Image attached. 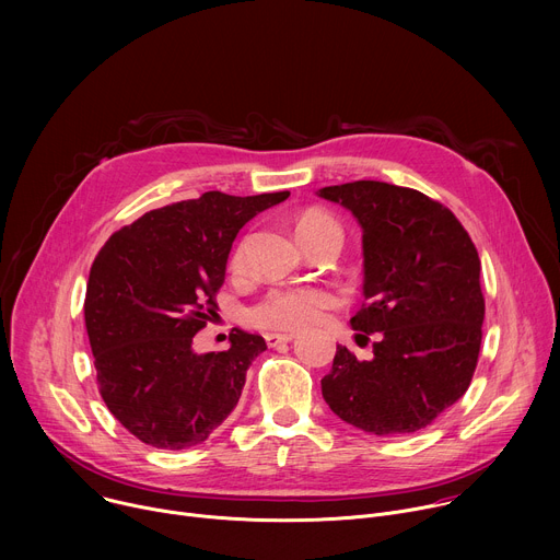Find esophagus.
Instances as JSON below:
<instances>
[{"label": "esophagus", "mask_w": 560, "mask_h": 560, "mask_svg": "<svg viewBox=\"0 0 560 560\" xmlns=\"http://www.w3.org/2000/svg\"><path fill=\"white\" fill-rule=\"evenodd\" d=\"M294 339V335H281V332H270V335H266V341H268V346L270 348H277V346H281V343H290Z\"/></svg>", "instance_id": "obj_1"}]
</instances>
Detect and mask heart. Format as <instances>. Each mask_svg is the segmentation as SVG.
Instances as JSON below:
<instances>
[{
    "instance_id": "obj_1",
    "label": "heart",
    "mask_w": 560,
    "mask_h": 560,
    "mask_svg": "<svg viewBox=\"0 0 560 560\" xmlns=\"http://www.w3.org/2000/svg\"><path fill=\"white\" fill-rule=\"evenodd\" d=\"M318 234H341L339 223L324 210H307L296 219V236L303 244L305 238ZM242 248L232 257L234 264L242 261ZM337 296L324 288H277L270 290L259 303L248 310V322L270 330H299L316 322L318 314L335 305Z\"/></svg>"
}]
</instances>
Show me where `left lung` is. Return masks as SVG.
I'll list each match as a JSON object with an SVG mask.
<instances>
[{
  "label": "left lung",
  "mask_w": 560,
  "mask_h": 560,
  "mask_svg": "<svg viewBox=\"0 0 560 560\" xmlns=\"http://www.w3.org/2000/svg\"><path fill=\"white\" fill-rule=\"evenodd\" d=\"M363 230L365 305L350 318L372 343L359 361L337 346L322 392L346 423L404 436L430 425L469 387L486 318L481 259L458 219L419 190L352 182L316 192Z\"/></svg>",
  "instance_id": "obj_1"
}]
</instances>
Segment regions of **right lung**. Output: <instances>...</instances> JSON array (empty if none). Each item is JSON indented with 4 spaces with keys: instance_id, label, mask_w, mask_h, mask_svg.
Masks as SVG:
<instances>
[{
    "instance_id": "add662e5",
    "label": "right lung",
    "mask_w": 560,
    "mask_h": 560,
    "mask_svg": "<svg viewBox=\"0 0 560 560\" xmlns=\"http://www.w3.org/2000/svg\"><path fill=\"white\" fill-rule=\"evenodd\" d=\"M288 197L210 190L145 212L100 250L84 301L100 394L145 445H199L238 404L264 337L234 328L225 352L206 354L192 337L217 310L238 230Z\"/></svg>"
}]
</instances>
